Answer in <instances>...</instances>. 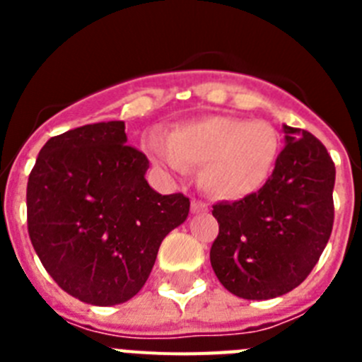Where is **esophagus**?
Instances as JSON below:
<instances>
[{
	"mask_svg": "<svg viewBox=\"0 0 362 362\" xmlns=\"http://www.w3.org/2000/svg\"><path fill=\"white\" fill-rule=\"evenodd\" d=\"M192 212L199 214V212H206V203L197 199H192Z\"/></svg>",
	"mask_w": 362,
	"mask_h": 362,
	"instance_id": "34e87169",
	"label": "esophagus"
}]
</instances>
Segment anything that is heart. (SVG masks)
I'll return each instance as SVG.
<instances>
[{"label":"heart","mask_w":362,"mask_h":362,"mask_svg":"<svg viewBox=\"0 0 362 362\" xmlns=\"http://www.w3.org/2000/svg\"><path fill=\"white\" fill-rule=\"evenodd\" d=\"M281 137L267 121L210 116L185 123L170 143L156 141L153 158L175 174L201 166V185L221 199H243L263 187L276 168Z\"/></svg>","instance_id":"heart-1"}]
</instances>
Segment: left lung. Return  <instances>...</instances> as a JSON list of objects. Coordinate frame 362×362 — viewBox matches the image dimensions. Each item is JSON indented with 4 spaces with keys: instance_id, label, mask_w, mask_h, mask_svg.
<instances>
[{
    "instance_id": "1",
    "label": "left lung",
    "mask_w": 362,
    "mask_h": 362,
    "mask_svg": "<svg viewBox=\"0 0 362 362\" xmlns=\"http://www.w3.org/2000/svg\"><path fill=\"white\" fill-rule=\"evenodd\" d=\"M286 145L270 179L233 203H216L210 248L217 279L243 299H272L299 286L334 226L335 165L310 132L284 127Z\"/></svg>"
}]
</instances>
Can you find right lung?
I'll return each instance as SVG.
<instances>
[{"label": "right lung", "mask_w": 362, "mask_h": 362, "mask_svg": "<svg viewBox=\"0 0 362 362\" xmlns=\"http://www.w3.org/2000/svg\"><path fill=\"white\" fill-rule=\"evenodd\" d=\"M146 168L123 121L85 124L40 150L27 183L28 235L45 270L76 299H132L166 233L187 219L190 199L152 190Z\"/></svg>", "instance_id": "1"}]
</instances>
